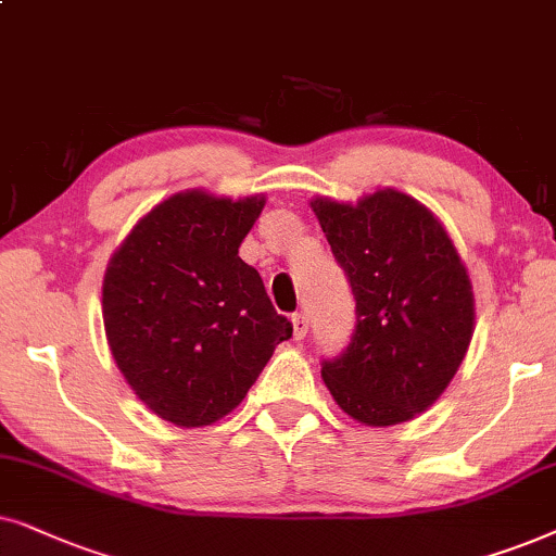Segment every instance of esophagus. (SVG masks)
<instances>
[{
    "label": "esophagus",
    "mask_w": 556,
    "mask_h": 556,
    "mask_svg": "<svg viewBox=\"0 0 556 556\" xmlns=\"http://www.w3.org/2000/svg\"><path fill=\"white\" fill-rule=\"evenodd\" d=\"M307 330H309L307 317L305 315H292V336H294V340L305 338Z\"/></svg>",
    "instance_id": "obj_1"
}]
</instances>
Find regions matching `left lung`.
<instances>
[{
  "instance_id": "left-lung-1",
  "label": "left lung",
  "mask_w": 556,
  "mask_h": 556,
  "mask_svg": "<svg viewBox=\"0 0 556 556\" xmlns=\"http://www.w3.org/2000/svg\"><path fill=\"white\" fill-rule=\"evenodd\" d=\"M309 208L355 294L353 340L323 364L325 387L366 427L419 417L445 394L470 348L468 266L440 218L396 188L358 203L317 195Z\"/></svg>"
}]
</instances>
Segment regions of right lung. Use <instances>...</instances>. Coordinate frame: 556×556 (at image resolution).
<instances>
[{
    "mask_svg": "<svg viewBox=\"0 0 556 556\" xmlns=\"http://www.w3.org/2000/svg\"><path fill=\"white\" fill-rule=\"evenodd\" d=\"M264 195L192 188L137 220L106 264L103 330L118 371L147 409L175 427L224 419L292 338L241 241Z\"/></svg>",
    "mask_w": 556,
    "mask_h": 556,
    "instance_id": "obj_1",
    "label": "right lung"
}]
</instances>
